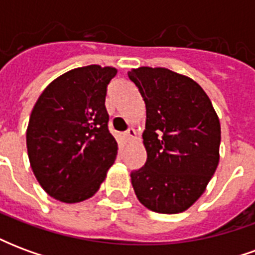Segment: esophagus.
<instances>
[{
  "instance_id": "34e87169",
  "label": "esophagus",
  "mask_w": 255,
  "mask_h": 255,
  "mask_svg": "<svg viewBox=\"0 0 255 255\" xmlns=\"http://www.w3.org/2000/svg\"><path fill=\"white\" fill-rule=\"evenodd\" d=\"M135 135H136L135 129H133V128H129L127 132L124 133V138H126V140H127L128 143H132L133 139H135Z\"/></svg>"
}]
</instances>
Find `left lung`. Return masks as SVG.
Wrapping results in <instances>:
<instances>
[{"mask_svg":"<svg viewBox=\"0 0 255 255\" xmlns=\"http://www.w3.org/2000/svg\"><path fill=\"white\" fill-rule=\"evenodd\" d=\"M128 78L146 104L147 160L131 172L139 202L153 212L182 213L206 190L220 160L221 128L203 89L166 68L140 67Z\"/></svg>","mask_w":255,"mask_h":255,"instance_id":"left-lung-1","label":"left lung"}]
</instances>
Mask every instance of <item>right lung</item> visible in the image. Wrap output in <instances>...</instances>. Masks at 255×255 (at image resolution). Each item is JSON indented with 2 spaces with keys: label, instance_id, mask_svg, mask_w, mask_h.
Instances as JSON below:
<instances>
[{
  "label": "right lung",
  "instance_id": "1",
  "mask_svg": "<svg viewBox=\"0 0 255 255\" xmlns=\"http://www.w3.org/2000/svg\"><path fill=\"white\" fill-rule=\"evenodd\" d=\"M113 67L75 68L43 90L31 112L27 151L42 188L57 201L82 202L98 191L113 165L117 142L105 108Z\"/></svg>",
  "mask_w": 255,
  "mask_h": 255
}]
</instances>
